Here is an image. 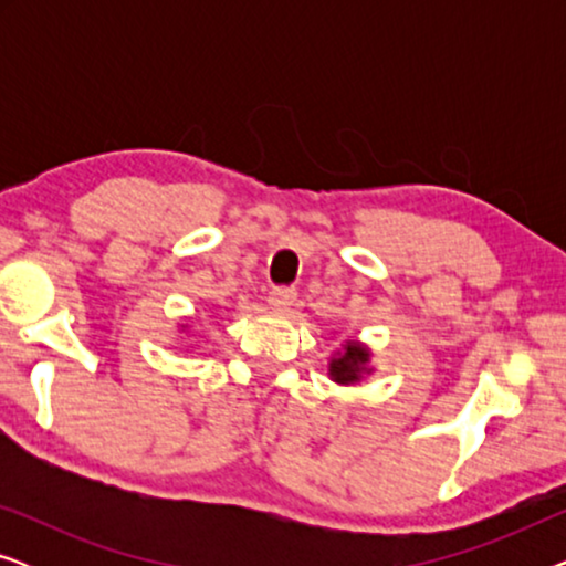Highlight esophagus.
<instances>
[{"mask_svg": "<svg viewBox=\"0 0 566 566\" xmlns=\"http://www.w3.org/2000/svg\"><path fill=\"white\" fill-rule=\"evenodd\" d=\"M293 301H296V291L285 289V285H277V289L268 293V304L270 308H275V312H289Z\"/></svg>", "mask_w": 566, "mask_h": 566, "instance_id": "1", "label": "esophagus"}]
</instances>
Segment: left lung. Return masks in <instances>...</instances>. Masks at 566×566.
<instances>
[{
  "instance_id": "8db88e82",
  "label": "left lung",
  "mask_w": 566,
  "mask_h": 566,
  "mask_svg": "<svg viewBox=\"0 0 566 566\" xmlns=\"http://www.w3.org/2000/svg\"><path fill=\"white\" fill-rule=\"evenodd\" d=\"M368 358L370 353L358 343H347L345 350L332 358L329 363V376L337 384H355L360 381L363 374H368Z\"/></svg>"
}]
</instances>
